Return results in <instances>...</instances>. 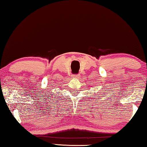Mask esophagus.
I'll list each match as a JSON object with an SVG mask.
<instances>
[{
    "label": "esophagus",
    "mask_w": 147,
    "mask_h": 147,
    "mask_svg": "<svg viewBox=\"0 0 147 147\" xmlns=\"http://www.w3.org/2000/svg\"><path fill=\"white\" fill-rule=\"evenodd\" d=\"M72 77L73 78H78L79 77V75H78V74H73V75H72Z\"/></svg>",
    "instance_id": "34e87169"
}]
</instances>
